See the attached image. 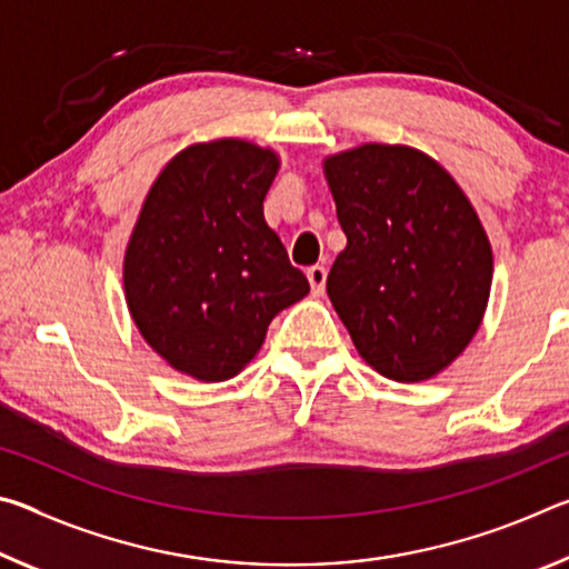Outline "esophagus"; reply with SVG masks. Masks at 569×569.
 I'll use <instances>...</instances> for the list:
<instances>
[{"label": "esophagus", "mask_w": 569, "mask_h": 569, "mask_svg": "<svg viewBox=\"0 0 569 569\" xmlns=\"http://www.w3.org/2000/svg\"><path fill=\"white\" fill-rule=\"evenodd\" d=\"M306 276H308V283H311L313 296H321L323 288H326V276H329V271H326L323 266H311L306 271Z\"/></svg>", "instance_id": "esophagus-1"}]
</instances>
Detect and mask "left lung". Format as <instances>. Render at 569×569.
<instances>
[{
  "mask_svg": "<svg viewBox=\"0 0 569 569\" xmlns=\"http://www.w3.org/2000/svg\"><path fill=\"white\" fill-rule=\"evenodd\" d=\"M346 248L326 291L361 359L413 383L445 371L477 333L492 246L455 178L407 146L323 160Z\"/></svg>",
  "mask_w": 569,
  "mask_h": 569,
  "instance_id": "1",
  "label": "left lung"
}]
</instances>
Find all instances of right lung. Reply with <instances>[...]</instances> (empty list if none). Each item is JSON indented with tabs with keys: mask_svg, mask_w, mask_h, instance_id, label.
Instances as JSON below:
<instances>
[{
	"mask_svg": "<svg viewBox=\"0 0 569 569\" xmlns=\"http://www.w3.org/2000/svg\"><path fill=\"white\" fill-rule=\"evenodd\" d=\"M278 156L198 142L152 182L124 250V298L142 339L198 381L233 379L268 323L311 291L263 218Z\"/></svg>",
	"mask_w": 569,
	"mask_h": 569,
	"instance_id": "right-lung-1",
	"label": "right lung"
}]
</instances>
